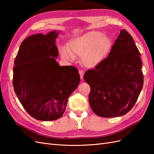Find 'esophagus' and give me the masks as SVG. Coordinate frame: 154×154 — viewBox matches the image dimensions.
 <instances>
[{"mask_svg":"<svg viewBox=\"0 0 154 154\" xmlns=\"http://www.w3.org/2000/svg\"><path fill=\"white\" fill-rule=\"evenodd\" d=\"M79 74H80V78L82 80V79L83 78V75H84V71H83V70H79Z\"/></svg>","mask_w":154,"mask_h":154,"instance_id":"34e87169","label":"esophagus"}]
</instances>
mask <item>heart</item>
<instances>
[{"mask_svg": "<svg viewBox=\"0 0 154 154\" xmlns=\"http://www.w3.org/2000/svg\"><path fill=\"white\" fill-rule=\"evenodd\" d=\"M112 43L110 37L100 31H92L72 40L68 48H60L62 56L67 59L82 56V63L88 68H94L107 57Z\"/></svg>", "mask_w": 154, "mask_h": 154, "instance_id": "obj_1", "label": "heart"}]
</instances>
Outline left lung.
I'll use <instances>...</instances> for the list:
<instances>
[{"label": "left lung", "mask_w": 154, "mask_h": 154, "mask_svg": "<svg viewBox=\"0 0 154 154\" xmlns=\"http://www.w3.org/2000/svg\"><path fill=\"white\" fill-rule=\"evenodd\" d=\"M140 53L132 36L123 29L109 56L83 76L91 87L92 111L103 118L127 114L137 101L143 85Z\"/></svg>", "instance_id": "1"}]
</instances>
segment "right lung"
<instances>
[{
	"mask_svg": "<svg viewBox=\"0 0 154 154\" xmlns=\"http://www.w3.org/2000/svg\"><path fill=\"white\" fill-rule=\"evenodd\" d=\"M58 32L36 34L22 42L15 57L13 86L21 104L31 117L41 121L61 118L69 96L80 83L74 66L60 67L54 58Z\"/></svg>",
	"mask_w": 154,
	"mask_h": 154,
	"instance_id": "obj_1",
	"label": "right lung"
}]
</instances>
